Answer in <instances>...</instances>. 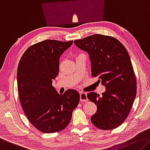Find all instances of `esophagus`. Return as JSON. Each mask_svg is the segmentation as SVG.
Masks as SVG:
<instances>
[{"mask_svg": "<svg viewBox=\"0 0 150 150\" xmlns=\"http://www.w3.org/2000/svg\"><path fill=\"white\" fill-rule=\"evenodd\" d=\"M80 100L81 101H83V102H85L88 101L86 93L80 92Z\"/></svg>", "mask_w": 150, "mask_h": 150, "instance_id": "esophagus-1", "label": "esophagus"}]
</instances>
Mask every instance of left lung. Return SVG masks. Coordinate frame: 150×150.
Wrapping results in <instances>:
<instances>
[{
	"instance_id": "1",
	"label": "left lung",
	"mask_w": 150,
	"mask_h": 150,
	"mask_svg": "<svg viewBox=\"0 0 150 150\" xmlns=\"http://www.w3.org/2000/svg\"><path fill=\"white\" fill-rule=\"evenodd\" d=\"M76 46L89 54L91 75L105 86L102 96L88 93L87 98L97 105L91 122L100 129L117 128L124 122L136 96L137 83L129 54L122 42L111 36L96 34L74 41Z\"/></svg>"
}]
</instances>
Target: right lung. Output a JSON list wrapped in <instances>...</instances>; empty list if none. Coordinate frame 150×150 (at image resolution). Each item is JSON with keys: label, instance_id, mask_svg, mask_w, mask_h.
I'll list each match as a JSON object with an SVG mask.
<instances>
[{"label": "right lung", "instance_id": "add662e5", "mask_svg": "<svg viewBox=\"0 0 150 150\" xmlns=\"http://www.w3.org/2000/svg\"><path fill=\"white\" fill-rule=\"evenodd\" d=\"M73 41L45 40L26 50L18 63V97L27 119L43 133H55L67 126L80 95L75 89L59 94L53 85L59 72V58Z\"/></svg>", "mask_w": 150, "mask_h": 150}]
</instances>
